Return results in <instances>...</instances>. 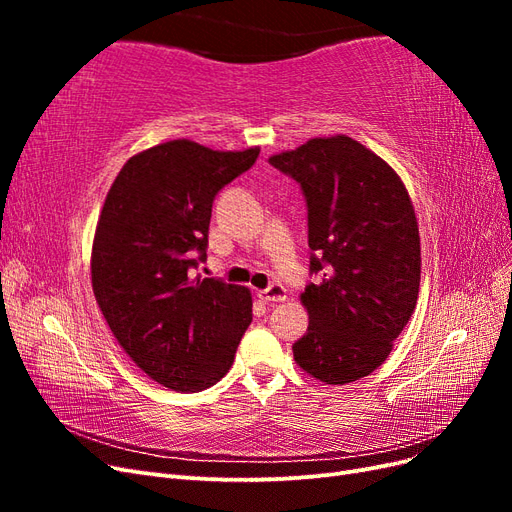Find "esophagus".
I'll list each match as a JSON object with an SVG mask.
<instances>
[{"mask_svg": "<svg viewBox=\"0 0 512 512\" xmlns=\"http://www.w3.org/2000/svg\"><path fill=\"white\" fill-rule=\"evenodd\" d=\"M258 297L267 303H282V301H286V288L275 282L265 290H258Z\"/></svg>", "mask_w": 512, "mask_h": 512, "instance_id": "1", "label": "esophagus"}]
</instances>
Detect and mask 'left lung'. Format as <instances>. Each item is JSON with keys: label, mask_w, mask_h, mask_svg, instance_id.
Returning a JSON list of instances; mask_svg holds the SVG:
<instances>
[{"label": "left lung", "mask_w": 512, "mask_h": 512, "mask_svg": "<svg viewBox=\"0 0 512 512\" xmlns=\"http://www.w3.org/2000/svg\"><path fill=\"white\" fill-rule=\"evenodd\" d=\"M307 207V333L294 361L327 384L378 369L408 324L421 286V239L395 170L350 136L312 138L269 158Z\"/></svg>", "instance_id": "obj_1"}]
</instances>
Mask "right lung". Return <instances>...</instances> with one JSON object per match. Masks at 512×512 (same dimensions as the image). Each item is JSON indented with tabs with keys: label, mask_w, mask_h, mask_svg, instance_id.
Returning a JSON list of instances; mask_svg holds the SVG:
<instances>
[{
	"label": "right lung",
	"mask_w": 512,
	"mask_h": 512,
	"mask_svg": "<svg viewBox=\"0 0 512 512\" xmlns=\"http://www.w3.org/2000/svg\"><path fill=\"white\" fill-rule=\"evenodd\" d=\"M258 153L168 141L130 158L106 194L91 250L96 301L121 348L166 389L224 378L252 322L250 290L196 269L215 196Z\"/></svg>",
	"instance_id": "obj_1"
}]
</instances>
